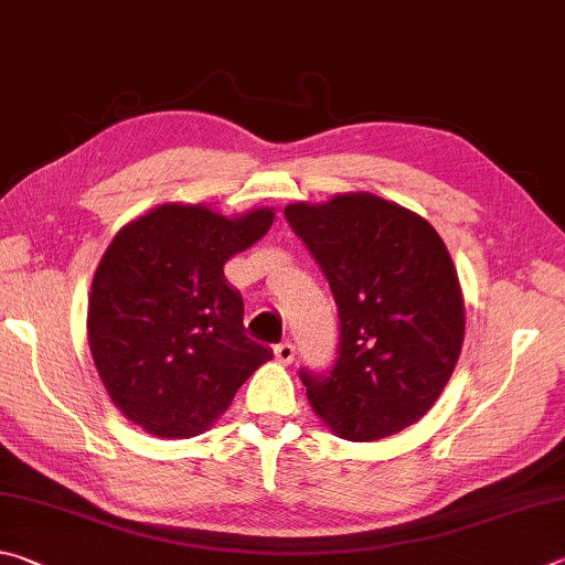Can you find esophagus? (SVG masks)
<instances>
[{"mask_svg": "<svg viewBox=\"0 0 565 565\" xmlns=\"http://www.w3.org/2000/svg\"><path fill=\"white\" fill-rule=\"evenodd\" d=\"M275 360L282 362V364H290L295 360V344L288 342V340L275 344Z\"/></svg>", "mask_w": 565, "mask_h": 565, "instance_id": "obj_1", "label": "esophagus"}]
</instances>
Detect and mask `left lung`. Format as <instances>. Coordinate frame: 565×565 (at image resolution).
<instances>
[{"label": "left lung", "instance_id": "1", "mask_svg": "<svg viewBox=\"0 0 565 565\" xmlns=\"http://www.w3.org/2000/svg\"><path fill=\"white\" fill-rule=\"evenodd\" d=\"M330 282L340 358L302 372L315 414L342 439L377 441L417 424L457 367L467 315L457 267L429 221L374 193L285 205Z\"/></svg>", "mask_w": 565, "mask_h": 565}]
</instances>
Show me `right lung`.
<instances>
[{"instance_id":"add662e5","label":"right lung","mask_w":565,"mask_h":565,"mask_svg":"<svg viewBox=\"0 0 565 565\" xmlns=\"http://www.w3.org/2000/svg\"><path fill=\"white\" fill-rule=\"evenodd\" d=\"M273 221V207L161 203L108 243L88 292V350L108 399L143 431L198 437L273 360L245 338L243 298L223 275Z\"/></svg>"}]
</instances>
